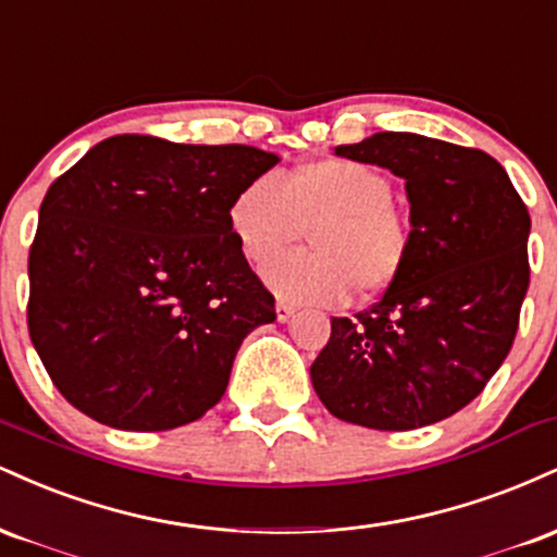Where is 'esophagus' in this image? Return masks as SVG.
Wrapping results in <instances>:
<instances>
[{"mask_svg": "<svg viewBox=\"0 0 557 557\" xmlns=\"http://www.w3.org/2000/svg\"><path fill=\"white\" fill-rule=\"evenodd\" d=\"M274 311H277V319L280 322H287L293 314H296V306L285 304V300H277V306H274Z\"/></svg>", "mask_w": 557, "mask_h": 557, "instance_id": "esophagus-1", "label": "esophagus"}]
</instances>
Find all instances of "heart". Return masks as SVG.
I'll return each instance as SVG.
<instances>
[{"label":"heart","instance_id":"obj_1","mask_svg":"<svg viewBox=\"0 0 557 557\" xmlns=\"http://www.w3.org/2000/svg\"><path fill=\"white\" fill-rule=\"evenodd\" d=\"M230 233L248 264H267L312 230L315 251L275 260L264 283L298 304H343L354 290L374 296L400 277L413 227L393 203L380 170L354 159H317L280 181L259 175L235 194Z\"/></svg>","mask_w":557,"mask_h":557}]
</instances>
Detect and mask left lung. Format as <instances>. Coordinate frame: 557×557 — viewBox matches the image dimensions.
<instances>
[{"instance_id": "8db88e82", "label": "left lung", "mask_w": 557, "mask_h": 557, "mask_svg": "<svg viewBox=\"0 0 557 557\" xmlns=\"http://www.w3.org/2000/svg\"><path fill=\"white\" fill-rule=\"evenodd\" d=\"M337 157L406 181L413 251L372 309L332 317L311 385L332 417L406 432L453 417L500 369L529 287L527 203L479 149L374 133Z\"/></svg>"}]
</instances>
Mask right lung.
I'll return each instance as SVG.
<instances>
[{"mask_svg":"<svg viewBox=\"0 0 557 557\" xmlns=\"http://www.w3.org/2000/svg\"><path fill=\"white\" fill-rule=\"evenodd\" d=\"M253 146L112 136L49 185L28 257V332L78 411L131 432L201 419L274 296L230 233Z\"/></svg>","mask_w":557,"mask_h":557,"instance_id":"obj_1","label":"right lung"}]
</instances>
